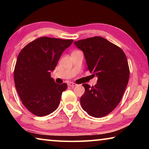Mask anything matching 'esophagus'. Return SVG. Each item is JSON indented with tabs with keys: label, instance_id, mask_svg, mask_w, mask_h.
<instances>
[{
	"label": "esophagus",
	"instance_id": "34e87169",
	"mask_svg": "<svg viewBox=\"0 0 149 149\" xmlns=\"http://www.w3.org/2000/svg\"><path fill=\"white\" fill-rule=\"evenodd\" d=\"M68 85L69 87H75V86H76V84H74V83H72V82H70V83H69L68 84Z\"/></svg>",
	"mask_w": 149,
	"mask_h": 149
}]
</instances>
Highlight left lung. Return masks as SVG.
<instances>
[{"mask_svg":"<svg viewBox=\"0 0 149 149\" xmlns=\"http://www.w3.org/2000/svg\"><path fill=\"white\" fill-rule=\"evenodd\" d=\"M74 45L84 52L90 73L98 77L92 87L83 84L85 91L80 99L81 107L91 116H105L119 104L127 85V58L120 47L101 37L79 40Z\"/></svg>","mask_w":149,"mask_h":149,"instance_id":"obj_1","label":"left lung"}]
</instances>
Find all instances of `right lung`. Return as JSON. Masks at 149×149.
Here are the masks:
<instances>
[{
	"instance_id": "add662e5",
	"label": "right lung",
	"mask_w": 149,
	"mask_h": 149,
	"mask_svg": "<svg viewBox=\"0 0 149 149\" xmlns=\"http://www.w3.org/2000/svg\"><path fill=\"white\" fill-rule=\"evenodd\" d=\"M72 42V39L40 37L19 53L14 68L15 86L23 104L32 114L44 116L58 107L67 84H56L50 72Z\"/></svg>"
}]
</instances>
